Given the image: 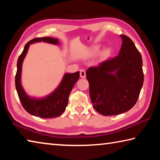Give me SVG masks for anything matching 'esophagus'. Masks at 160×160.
I'll return each instance as SVG.
<instances>
[{"label": "esophagus", "instance_id": "obj_1", "mask_svg": "<svg viewBox=\"0 0 160 160\" xmlns=\"http://www.w3.org/2000/svg\"><path fill=\"white\" fill-rule=\"evenodd\" d=\"M80 78H85L86 77V72H85V70L84 69H81L80 70Z\"/></svg>", "mask_w": 160, "mask_h": 160}]
</instances>
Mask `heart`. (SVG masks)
<instances>
[{
  "mask_svg": "<svg viewBox=\"0 0 160 160\" xmlns=\"http://www.w3.org/2000/svg\"><path fill=\"white\" fill-rule=\"evenodd\" d=\"M100 46L99 45H93L91 46L90 47L88 48L87 49V54L89 56H92L96 54L97 52H98L99 50Z\"/></svg>",
  "mask_w": 160,
  "mask_h": 160,
  "instance_id": "1",
  "label": "heart"
}]
</instances>
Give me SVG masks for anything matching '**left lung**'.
Here are the masks:
<instances>
[{"label":"left lung","mask_w":160,"mask_h":160,"mask_svg":"<svg viewBox=\"0 0 160 160\" xmlns=\"http://www.w3.org/2000/svg\"><path fill=\"white\" fill-rule=\"evenodd\" d=\"M117 56L90 67L86 71L92 107L104 116L128 112L139 97L144 80L142 60L133 42L121 34Z\"/></svg>","instance_id":"left-lung-1"}]
</instances>
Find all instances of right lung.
Here are the masks:
<instances>
[{
    "mask_svg": "<svg viewBox=\"0 0 160 160\" xmlns=\"http://www.w3.org/2000/svg\"><path fill=\"white\" fill-rule=\"evenodd\" d=\"M47 42L55 45L59 44L58 39L52 37L34 38L27 43L24 50L19 56L15 75V88L21 104L24 109L30 114L42 118L58 117L66 110L70 92L80 78V72L66 73L57 88L49 95L44 98H34L29 97L21 84V73L22 62L28 51L29 45L36 42Z\"/></svg>",
    "mask_w": 160,
    "mask_h": 160,
    "instance_id": "1",
    "label": "right lung"
}]
</instances>
